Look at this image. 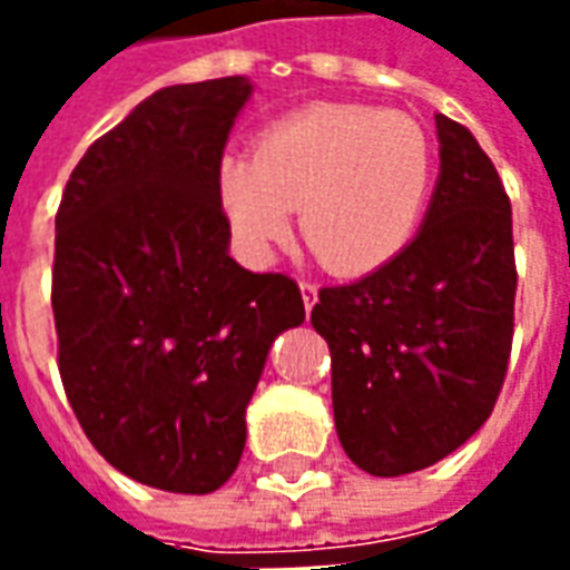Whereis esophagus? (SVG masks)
<instances>
[{"label": "esophagus", "mask_w": 570, "mask_h": 570, "mask_svg": "<svg viewBox=\"0 0 570 570\" xmlns=\"http://www.w3.org/2000/svg\"><path fill=\"white\" fill-rule=\"evenodd\" d=\"M298 289H302V302H305V311L311 314L314 302H317V286L308 284V281H302V284H298Z\"/></svg>", "instance_id": "esophagus-1"}]
</instances>
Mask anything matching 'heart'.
Instances as JSON below:
<instances>
[{"instance_id": "1", "label": "heart", "mask_w": 570, "mask_h": 570, "mask_svg": "<svg viewBox=\"0 0 570 570\" xmlns=\"http://www.w3.org/2000/svg\"><path fill=\"white\" fill-rule=\"evenodd\" d=\"M433 186V146L415 118L321 104L265 128L253 155L216 161V198L235 240L268 256L293 232L326 272L363 277L415 237Z\"/></svg>"}]
</instances>
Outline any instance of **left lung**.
I'll return each mask as SVG.
<instances>
[{
    "label": "left lung",
    "mask_w": 570,
    "mask_h": 570,
    "mask_svg": "<svg viewBox=\"0 0 570 570\" xmlns=\"http://www.w3.org/2000/svg\"><path fill=\"white\" fill-rule=\"evenodd\" d=\"M440 176L419 235L311 311L333 357L345 454L403 476L464 445L501 394L513 345V213L476 137L436 116Z\"/></svg>",
    "instance_id": "8db88e82"
}]
</instances>
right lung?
I'll return each mask as SVG.
<instances>
[{"instance_id": "obj_1", "label": "right lung", "mask_w": 570, "mask_h": 570, "mask_svg": "<svg viewBox=\"0 0 570 570\" xmlns=\"http://www.w3.org/2000/svg\"><path fill=\"white\" fill-rule=\"evenodd\" d=\"M244 76L170 85L85 151L57 210L51 308L69 406L125 476L210 494L235 473L296 281L228 256L216 198Z\"/></svg>"}]
</instances>
